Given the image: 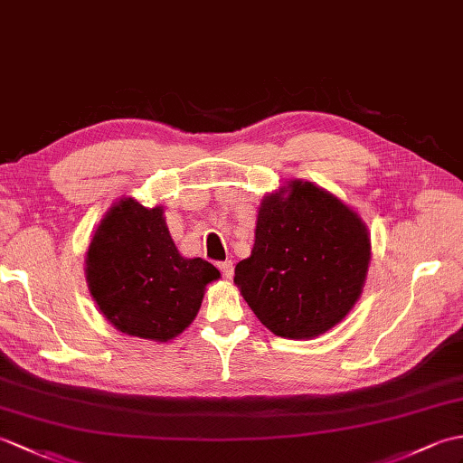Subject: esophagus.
<instances>
[{
  "instance_id": "1",
  "label": "esophagus",
  "mask_w": 463,
  "mask_h": 463,
  "mask_svg": "<svg viewBox=\"0 0 463 463\" xmlns=\"http://www.w3.org/2000/svg\"><path fill=\"white\" fill-rule=\"evenodd\" d=\"M219 270L222 272V276L224 278H232V274H234V268H232V262L231 260H224V262H219Z\"/></svg>"
}]
</instances>
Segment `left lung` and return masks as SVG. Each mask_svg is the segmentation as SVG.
Instances as JSON below:
<instances>
[{"label":"left lung","mask_w":463,"mask_h":463,"mask_svg":"<svg viewBox=\"0 0 463 463\" xmlns=\"http://www.w3.org/2000/svg\"><path fill=\"white\" fill-rule=\"evenodd\" d=\"M282 193L262 201L252 254L236 264L234 284L276 335L309 339L359 299L371 242L357 214L327 191L294 181Z\"/></svg>","instance_id":"1"}]
</instances>
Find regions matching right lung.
<instances>
[{"label": "right lung", "mask_w": 463, "mask_h": 463, "mask_svg": "<svg viewBox=\"0 0 463 463\" xmlns=\"http://www.w3.org/2000/svg\"><path fill=\"white\" fill-rule=\"evenodd\" d=\"M219 276L203 258L177 252L161 207L146 209L134 199L110 209L86 252V280L104 317L142 339L179 335Z\"/></svg>", "instance_id": "obj_1"}]
</instances>
